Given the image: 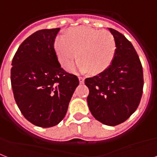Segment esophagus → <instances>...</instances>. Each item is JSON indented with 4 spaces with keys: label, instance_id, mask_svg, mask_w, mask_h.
<instances>
[{
    "label": "esophagus",
    "instance_id": "esophagus-1",
    "mask_svg": "<svg viewBox=\"0 0 157 157\" xmlns=\"http://www.w3.org/2000/svg\"><path fill=\"white\" fill-rule=\"evenodd\" d=\"M78 80H79L80 83H83V82H84V79H83V78H82V77L78 78Z\"/></svg>",
    "mask_w": 157,
    "mask_h": 157
}]
</instances>
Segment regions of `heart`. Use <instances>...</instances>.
<instances>
[{"mask_svg":"<svg viewBox=\"0 0 157 157\" xmlns=\"http://www.w3.org/2000/svg\"><path fill=\"white\" fill-rule=\"evenodd\" d=\"M54 51L63 65L73 61L77 56L79 60L67 67L69 71L87 72L99 75L107 70L115 59L117 44L110 33L87 28L76 27L70 29L66 35H58L54 40Z\"/></svg>","mask_w":157,"mask_h":157,"instance_id":"b5f03b06","label":"heart"}]
</instances>
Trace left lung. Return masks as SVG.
<instances>
[{
    "instance_id": "left-lung-1",
    "label": "left lung",
    "mask_w": 157,
    "mask_h": 157,
    "mask_svg": "<svg viewBox=\"0 0 157 157\" xmlns=\"http://www.w3.org/2000/svg\"><path fill=\"white\" fill-rule=\"evenodd\" d=\"M108 29L117 44L115 59L105 71L86 78L85 84L93 117L103 124L115 126L137 110L143 94V74L132 43L115 29Z\"/></svg>"
}]
</instances>
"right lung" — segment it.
<instances>
[{
	"instance_id": "add662e5",
	"label": "right lung",
	"mask_w": 157,
	"mask_h": 157,
	"mask_svg": "<svg viewBox=\"0 0 157 157\" xmlns=\"http://www.w3.org/2000/svg\"><path fill=\"white\" fill-rule=\"evenodd\" d=\"M59 28L38 30L19 46L12 60L10 80L14 100L26 120L50 128L67 112L77 76L65 72L54 51Z\"/></svg>"
}]
</instances>
